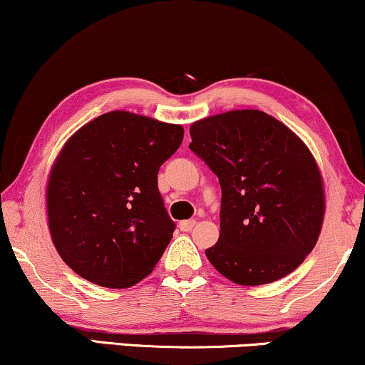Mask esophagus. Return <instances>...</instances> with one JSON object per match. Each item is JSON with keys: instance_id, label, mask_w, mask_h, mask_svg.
<instances>
[{"instance_id": "1", "label": "esophagus", "mask_w": 365, "mask_h": 365, "mask_svg": "<svg viewBox=\"0 0 365 365\" xmlns=\"http://www.w3.org/2000/svg\"><path fill=\"white\" fill-rule=\"evenodd\" d=\"M195 220H184V222L179 223V228H181V232H191L195 228Z\"/></svg>"}]
</instances>
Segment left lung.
Masks as SVG:
<instances>
[{
	"label": "left lung",
	"instance_id": "left-lung-1",
	"mask_svg": "<svg viewBox=\"0 0 365 365\" xmlns=\"http://www.w3.org/2000/svg\"><path fill=\"white\" fill-rule=\"evenodd\" d=\"M190 148L222 186L217 271L260 286L294 271L314 249L325 218L323 178L307 143L260 110H233L191 123Z\"/></svg>",
	"mask_w": 365,
	"mask_h": 365
}]
</instances>
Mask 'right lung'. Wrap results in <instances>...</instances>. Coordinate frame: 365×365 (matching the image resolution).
Returning a JSON list of instances; mask_svg holds the SVG:
<instances>
[{
  "label": "right lung",
  "instance_id": "add662e5",
  "mask_svg": "<svg viewBox=\"0 0 365 365\" xmlns=\"http://www.w3.org/2000/svg\"><path fill=\"white\" fill-rule=\"evenodd\" d=\"M182 135L181 125L116 110L67 138L45 205L52 244L78 276L125 289L154 271L174 233L157 173Z\"/></svg>",
  "mask_w": 365,
  "mask_h": 365
}]
</instances>
